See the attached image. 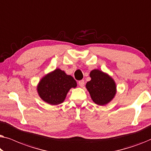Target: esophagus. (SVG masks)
I'll list each match as a JSON object with an SVG mask.
<instances>
[{"instance_id":"obj_1","label":"esophagus","mask_w":151,"mask_h":151,"mask_svg":"<svg viewBox=\"0 0 151 151\" xmlns=\"http://www.w3.org/2000/svg\"><path fill=\"white\" fill-rule=\"evenodd\" d=\"M78 84H79V86H80V87H83L84 84V81L83 80H80V81L78 82Z\"/></svg>"}]
</instances>
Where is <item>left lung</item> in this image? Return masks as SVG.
<instances>
[{"mask_svg":"<svg viewBox=\"0 0 151 151\" xmlns=\"http://www.w3.org/2000/svg\"><path fill=\"white\" fill-rule=\"evenodd\" d=\"M89 76L91 80L86 82V88L93 102L100 106L108 104L117 93L115 80L108 73L98 69L92 70Z\"/></svg>","mask_w":151,"mask_h":151,"instance_id":"obj_1","label":"left lung"}]
</instances>
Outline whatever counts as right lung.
Instances as JSON below:
<instances>
[{
  "label": "right lung",
  "mask_w": 151,
  "mask_h": 151,
  "mask_svg": "<svg viewBox=\"0 0 151 151\" xmlns=\"http://www.w3.org/2000/svg\"><path fill=\"white\" fill-rule=\"evenodd\" d=\"M77 82L71 76L59 68L43 76L37 85V92L44 102L58 105L65 101L71 88H76Z\"/></svg>",
  "instance_id": "right-lung-1"
}]
</instances>
